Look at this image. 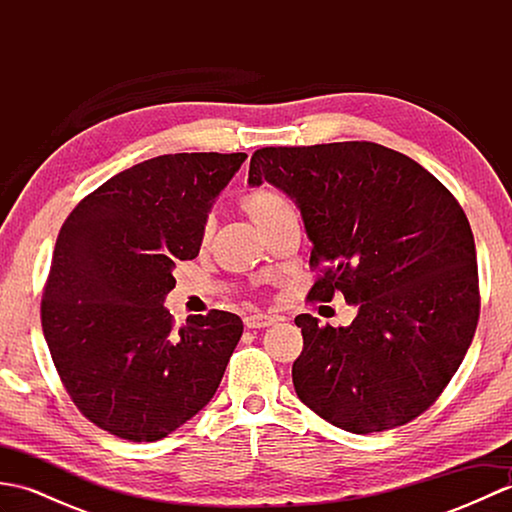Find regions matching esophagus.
Here are the masks:
<instances>
[{"instance_id":"1","label":"esophagus","mask_w":512,"mask_h":512,"mask_svg":"<svg viewBox=\"0 0 512 512\" xmlns=\"http://www.w3.org/2000/svg\"><path fill=\"white\" fill-rule=\"evenodd\" d=\"M277 319L270 317V314H248V317L244 319L246 328L250 330H262V328H270Z\"/></svg>"}]
</instances>
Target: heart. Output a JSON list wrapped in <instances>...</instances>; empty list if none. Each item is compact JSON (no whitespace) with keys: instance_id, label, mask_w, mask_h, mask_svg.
I'll use <instances>...</instances> for the list:
<instances>
[{"instance_id":"1","label":"heart","mask_w":512,"mask_h":512,"mask_svg":"<svg viewBox=\"0 0 512 512\" xmlns=\"http://www.w3.org/2000/svg\"><path fill=\"white\" fill-rule=\"evenodd\" d=\"M242 206L244 211L253 217V222L262 228L268 220H273L279 211L288 209V202L284 200V195L277 193L275 189L257 187L244 195Z\"/></svg>"}]
</instances>
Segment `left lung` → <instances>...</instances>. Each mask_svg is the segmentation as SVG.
<instances>
[{
	"instance_id": "8db88e82",
	"label": "left lung",
	"mask_w": 512,
	"mask_h": 512,
	"mask_svg": "<svg viewBox=\"0 0 512 512\" xmlns=\"http://www.w3.org/2000/svg\"><path fill=\"white\" fill-rule=\"evenodd\" d=\"M264 182L295 202L310 264L323 266L310 299L341 290L358 310L345 328L295 319L299 400L352 433L420 416L458 372L480 317L462 206L416 160L376 143L257 149L248 184Z\"/></svg>"
}]
</instances>
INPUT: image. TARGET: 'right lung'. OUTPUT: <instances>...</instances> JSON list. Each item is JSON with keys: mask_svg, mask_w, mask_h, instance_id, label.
I'll return each mask as SVG.
<instances>
[{"mask_svg": "<svg viewBox=\"0 0 512 512\" xmlns=\"http://www.w3.org/2000/svg\"><path fill=\"white\" fill-rule=\"evenodd\" d=\"M244 160L213 151L145 160L83 198L61 226L41 328L74 405L112 436L167 438L220 387L242 319L211 310L176 330L165 299Z\"/></svg>", "mask_w": 512, "mask_h": 512, "instance_id": "add662e5", "label": "right lung"}]
</instances>
